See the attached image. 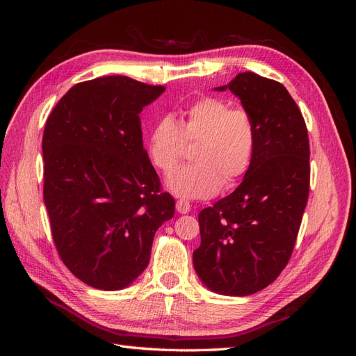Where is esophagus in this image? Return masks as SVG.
Instances as JSON below:
<instances>
[{"mask_svg":"<svg viewBox=\"0 0 356 356\" xmlns=\"http://www.w3.org/2000/svg\"><path fill=\"white\" fill-rule=\"evenodd\" d=\"M176 209H177V213H180V214L190 213V211H191L190 202L185 200V199H179V200L176 202Z\"/></svg>","mask_w":356,"mask_h":356,"instance_id":"obj_1","label":"esophagus"}]
</instances>
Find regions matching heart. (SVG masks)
Masks as SVG:
<instances>
[{
	"label": "heart",
	"mask_w": 356,
	"mask_h": 356,
	"mask_svg": "<svg viewBox=\"0 0 356 356\" xmlns=\"http://www.w3.org/2000/svg\"><path fill=\"white\" fill-rule=\"evenodd\" d=\"M194 145V163L174 171L170 190L186 199H207L223 186L237 185L251 168L257 149L254 118L243 107L217 96H203L188 107L177 122L166 116L149 131L148 154L157 170L168 174Z\"/></svg>",
	"instance_id": "b5f03b06"
}]
</instances>
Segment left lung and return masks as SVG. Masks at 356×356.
<instances>
[{
  "label": "left lung",
  "mask_w": 356,
  "mask_h": 356,
  "mask_svg": "<svg viewBox=\"0 0 356 356\" xmlns=\"http://www.w3.org/2000/svg\"><path fill=\"white\" fill-rule=\"evenodd\" d=\"M257 127L251 168L237 190L200 211L194 269L211 291L251 295L289 263L309 197L311 163L305 118L286 87L252 72L228 86Z\"/></svg>",
  "instance_id": "1"
}]
</instances>
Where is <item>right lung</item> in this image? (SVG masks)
I'll return each mask as SVG.
<instances>
[{"label":"right lung","mask_w":356,"mask_h":356,"mask_svg":"<svg viewBox=\"0 0 356 356\" xmlns=\"http://www.w3.org/2000/svg\"><path fill=\"white\" fill-rule=\"evenodd\" d=\"M163 90L128 76L84 81L45 122L44 203L53 243L72 274L96 289L118 291L138 278L157 228L174 216L139 118Z\"/></svg>","instance_id":"1"}]
</instances>
